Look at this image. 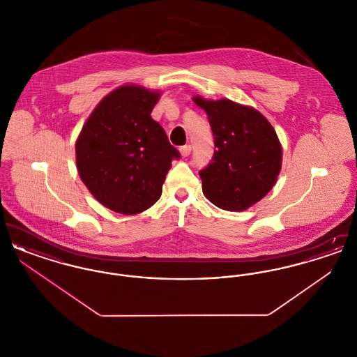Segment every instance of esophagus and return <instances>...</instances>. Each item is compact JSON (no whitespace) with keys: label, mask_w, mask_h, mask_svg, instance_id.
<instances>
[{"label":"esophagus","mask_w":357,"mask_h":357,"mask_svg":"<svg viewBox=\"0 0 357 357\" xmlns=\"http://www.w3.org/2000/svg\"><path fill=\"white\" fill-rule=\"evenodd\" d=\"M181 153L182 156H188L191 153V146L190 144H185L181 147Z\"/></svg>","instance_id":"1"}]
</instances>
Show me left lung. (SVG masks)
<instances>
[{
    "mask_svg": "<svg viewBox=\"0 0 357 357\" xmlns=\"http://www.w3.org/2000/svg\"><path fill=\"white\" fill-rule=\"evenodd\" d=\"M194 102L204 109L214 136L211 162L199 171L206 198L227 211H242L262 199L281 170L282 149L266 118L229 99Z\"/></svg>",
    "mask_w": 357,
    "mask_h": 357,
    "instance_id": "obj_1",
    "label": "left lung"
}]
</instances>
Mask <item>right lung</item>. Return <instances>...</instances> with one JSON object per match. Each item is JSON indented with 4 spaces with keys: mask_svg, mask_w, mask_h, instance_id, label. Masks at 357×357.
<instances>
[{
    "mask_svg": "<svg viewBox=\"0 0 357 357\" xmlns=\"http://www.w3.org/2000/svg\"><path fill=\"white\" fill-rule=\"evenodd\" d=\"M158 92L123 85L107 95L76 140V165L91 194L107 208L132 215L162 195L181 153L151 118Z\"/></svg>",
    "mask_w": 357,
    "mask_h": 357,
    "instance_id": "1",
    "label": "right lung"
}]
</instances>
